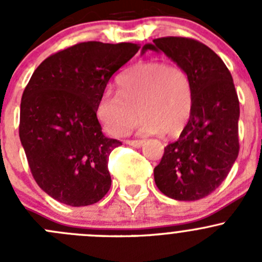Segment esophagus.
Segmentation results:
<instances>
[{"label":"esophagus","instance_id":"esophagus-1","mask_svg":"<svg viewBox=\"0 0 262 262\" xmlns=\"http://www.w3.org/2000/svg\"><path fill=\"white\" fill-rule=\"evenodd\" d=\"M125 143L134 148H141L143 146V141H125Z\"/></svg>","mask_w":262,"mask_h":262}]
</instances>
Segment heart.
Instances as JSON below:
<instances>
[{
	"label": "heart",
	"mask_w": 262,
	"mask_h": 262,
	"mask_svg": "<svg viewBox=\"0 0 262 262\" xmlns=\"http://www.w3.org/2000/svg\"><path fill=\"white\" fill-rule=\"evenodd\" d=\"M119 94L105 91L96 114L113 136L126 133L137 119L142 134L178 136L192 113L194 91L189 73L178 64L158 60L134 66L116 81Z\"/></svg>",
	"instance_id": "heart-1"
}]
</instances>
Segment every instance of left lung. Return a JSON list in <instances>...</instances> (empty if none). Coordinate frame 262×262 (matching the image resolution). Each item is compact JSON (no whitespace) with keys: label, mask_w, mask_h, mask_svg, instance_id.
Instances as JSON below:
<instances>
[{"label":"left lung","mask_w":262,"mask_h":262,"mask_svg":"<svg viewBox=\"0 0 262 262\" xmlns=\"http://www.w3.org/2000/svg\"><path fill=\"white\" fill-rule=\"evenodd\" d=\"M162 52L191 78L192 113L176 142L165 147L155 167V182L166 196L182 202L203 199L231 171L238 156L239 101L223 60L200 41L168 36L142 48Z\"/></svg>","instance_id":"obj_1"}]
</instances>
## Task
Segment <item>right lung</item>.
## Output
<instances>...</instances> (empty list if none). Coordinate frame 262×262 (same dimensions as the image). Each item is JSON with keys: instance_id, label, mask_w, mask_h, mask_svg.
<instances>
[{"instance_id": "right-lung-1", "label": "right lung", "mask_w": 262, "mask_h": 262, "mask_svg": "<svg viewBox=\"0 0 262 262\" xmlns=\"http://www.w3.org/2000/svg\"><path fill=\"white\" fill-rule=\"evenodd\" d=\"M133 43H80L34 71L20 105V141L36 184L71 207L101 200L112 185L107 162L121 142L107 138L96 105L112 76L136 55Z\"/></svg>"}]
</instances>
